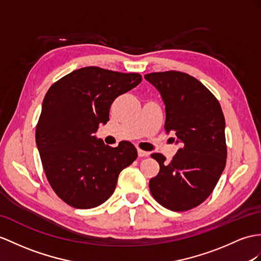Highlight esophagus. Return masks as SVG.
I'll return each instance as SVG.
<instances>
[{"label": "esophagus", "mask_w": 261, "mask_h": 261, "mask_svg": "<svg viewBox=\"0 0 261 261\" xmlns=\"http://www.w3.org/2000/svg\"><path fill=\"white\" fill-rule=\"evenodd\" d=\"M137 152H138V156L139 157H147V156H149V152L148 151H145V150H143V149H137Z\"/></svg>", "instance_id": "34e87169"}]
</instances>
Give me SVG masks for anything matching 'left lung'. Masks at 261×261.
Instances as JSON below:
<instances>
[{
  "mask_svg": "<svg viewBox=\"0 0 261 261\" xmlns=\"http://www.w3.org/2000/svg\"><path fill=\"white\" fill-rule=\"evenodd\" d=\"M145 79L162 95L166 111L165 130L173 133L176 143H181L168 164L160 152L151 154L161 169L149 180L150 193L165 208L189 211L208 198L225 169L224 114L213 93L186 73H150Z\"/></svg>",
  "mask_w": 261,
  "mask_h": 261,
  "instance_id": "8db88e82",
  "label": "left lung"
}]
</instances>
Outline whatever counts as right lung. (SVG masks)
Instances as JSON below:
<instances>
[{
	"mask_svg": "<svg viewBox=\"0 0 261 261\" xmlns=\"http://www.w3.org/2000/svg\"><path fill=\"white\" fill-rule=\"evenodd\" d=\"M141 82L137 73L88 66L49 87L35 139L49 185L67 205L90 209L103 204L115 190L120 171L137 158L132 143L111 147L94 133L110 120L115 98Z\"/></svg>",
	"mask_w": 261,
	"mask_h": 261,
	"instance_id": "1",
	"label": "right lung"
}]
</instances>
